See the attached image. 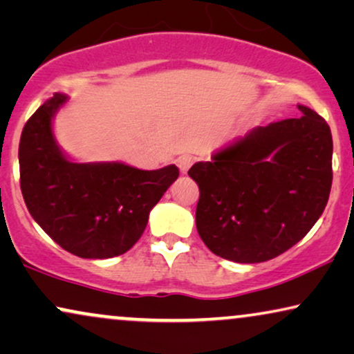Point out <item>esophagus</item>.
I'll return each mask as SVG.
<instances>
[{
  "label": "esophagus",
  "instance_id": "1",
  "mask_svg": "<svg viewBox=\"0 0 354 354\" xmlns=\"http://www.w3.org/2000/svg\"><path fill=\"white\" fill-rule=\"evenodd\" d=\"M192 163H194V158H192L191 155H181V157L178 158V167H180V171L183 174H186L187 171H189Z\"/></svg>",
  "mask_w": 354,
  "mask_h": 354
}]
</instances>
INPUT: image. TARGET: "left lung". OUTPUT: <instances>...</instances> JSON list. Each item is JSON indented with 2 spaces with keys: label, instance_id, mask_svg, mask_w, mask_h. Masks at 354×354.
<instances>
[{
  "label": "left lung",
  "instance_id": "left-lung-1",
  "mask_svg": "<svg viewBox=\"0 0 354 354\" xmlns=\"http://www.w3.org/2000/svg\"><path fill=\"white\" fill-rule=\"evenodd\" d=\"M299 118L257 126L197 162V232L216 256L266 262L301 241L327 205L332 187V133L304 105Z\"/></svg>",
  "mask_w": 354,
  "mask_h": 354
}]
</instances>
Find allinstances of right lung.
Listing matches in <instances>:
<instances>
[{"label":"right lung","instance_id":"1","mask_svg":"<svg viewBox=\"0 0 354 354\" xmlns=\"http://www.w3.org/2000/svg\"><path fill=\"white\" fill-rule=\"evenodd\" d=\"M68 97L55 93L24 126L21 191L32 218L66 251L82 259L121 256L138 243L180 169H139L120 162L75 163L56 144L53 118Z\"/></svg>","mask_w":354,"mask_h":354}]
</instances>
